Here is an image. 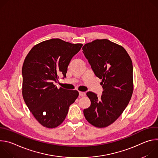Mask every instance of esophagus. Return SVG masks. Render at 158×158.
Here are the masks:
<instances>
[{"mask_svg":"<svg viewBox=\"0 0 158 158\" xmlns=\"http://www.w3.org/2000/svg\"><path fill=\"white\" fill-rule=\"evenodd\" d=\"M79 96H85V93H84V92H81V91H79Z\"/></svg>","mask_w":158,"mask_h":158,"instance_id":"34e87169","label":"esophagus"}]
</instances>
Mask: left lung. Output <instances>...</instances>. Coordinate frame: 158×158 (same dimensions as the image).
<instances>
[{"instance_id":"8db88e82","label":"left lung","mask_w":158,"mask_h":158,"mask_svg":"<svg viewBox=\"0 0 158 158\" xmlns=\"http://www.w3.org/2000/svg\"><path fill=\"white\" fill-rule=\"evenodd\" d=\"M82 52L96 76L102 79L100 98L87 96L91 106L84 110L86 120L96 127H106L122 114L133 93L132 62L125 49L108 39H96L84 45Z\"/></svg>"}]
</instances>
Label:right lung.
Returning <instances> with one entry per match:
<instances>
[{"label": "right lung", "instance_id": "1", "mask_svg": "<svg viewBox=\"0 0 158 158\" xmlns=\"http://www.w3.org/2000/svg\"><path fill=\"white\" fill-rule=\"evenodd\" d=\"M82 44L60 39L41 42L31 49L22 66V96L35 119L44 127L54 128L64 121L69 106L79 96L76 90L54 85L59 75L66 77L67 67Z\"/></svg>", "mask_w": 158, "mask_h": 158}]
</instances>
